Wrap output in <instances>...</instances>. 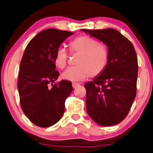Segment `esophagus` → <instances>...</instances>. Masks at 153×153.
<instances>
[{"label": "esophagus", "instance_id": "1", "mask_svg": "<svg viewBox=\"0 0 153 153\" xmlns=\"http://www.w3.org/2000/svg\"><path fill=\"white\" fill-rule=\"evenodd\" d=\"M80 85L79 83H77V82H73L72 83V87H73L74 89H76L77 87H79Z\"/></svg>", "mask_w": 153, "mask_h": 153}]
</instances>
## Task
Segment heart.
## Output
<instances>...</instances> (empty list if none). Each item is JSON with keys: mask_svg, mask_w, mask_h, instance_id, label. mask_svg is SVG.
Wrapping results in <instances>:
<instances>
[{"mask_svg": "<svg viewBox=\"0 0 153 153\" xmlns=\"http://www.w3.org/2000/svg\"><path fill=\"white\" fill-rule=\"evenodd\" d=\"M71 54L79 53L75 60L74 66L67 68L62 74L64 79L81 81L90 74L96 76L105 70L109 63V55L107 49L93 38L80 36L69 44ZM68 55L63 47L57 49L54 57V63L60 69H63L68 62Z\"/></svg>", "mask_w": 153, "mask_h": 153, "instance_id": "heart-1", "label": "heart"}]
</instances>
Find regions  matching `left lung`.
I'll list each match as a JSON object with an SVG mask.
<instances>
[{"instance_id": "1", "label": "left lung", "mask_w": 153, "mask_h": 153, "mask_svg": "<svg viewBox=\"0 0 153 153\" xmlns=\"http://www.w3.org/2000/svg\"><path fill=\"white\" fill-rule=\"evenodd\" d=\"M107 46L109 59L101 75L86 83V108L93 120L102 126L122 122L136 95L138 60L132 43L115 29H82Z\"/></svg>"}]
</instances>
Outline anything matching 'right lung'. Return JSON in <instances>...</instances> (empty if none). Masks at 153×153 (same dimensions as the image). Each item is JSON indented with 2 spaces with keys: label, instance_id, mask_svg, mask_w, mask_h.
<instances>
[{
  "label": "right lung",
  "instance_id": "add662e5",
  "mask_svg": "<svg viewBox=\"0 0 153 153\" xmlns=\"http://www.w3.org/2000/svg\"><path fill=\"white\" fill-rule=\"evenodd\" d=\"M73 32L55 28L44 30L33 38L20 62L17 88L22 111L36 126H53L63 117L65 101L73 90L71 82L55 83L59 72L54 57L57 49Z\"/></svg>",
  "mask_w": 153,
  "mask_h": 153
}]
</instances>
